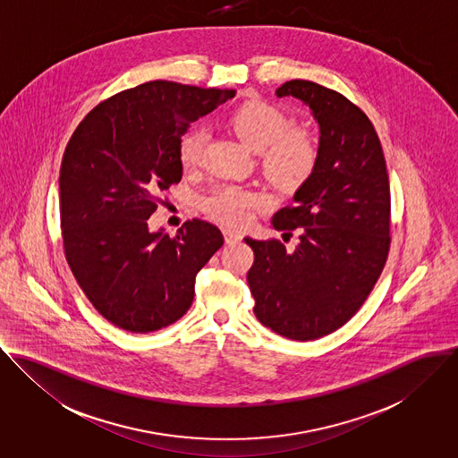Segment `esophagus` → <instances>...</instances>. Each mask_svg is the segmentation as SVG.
I'll use <instances>...</instances> for the list:
<instances>
[{
	"mask_svg": "<svg viewBox=\"0 0 458 458\" xmlns=\"http://www.w3.org/2000/svg\"><path fill=\"white\" fill-rule=\"evenodd\" d=\"M223 235H225V241H226V244H232V242H239V241L242 239V235H241L239 232H235V230H230V228H225V230H223Z\"/></svg>",
	"mask_w": 458,
	"mask_h": 458,
	"instance_id": "1",
	"label": "esophagus"
}]
</instances>
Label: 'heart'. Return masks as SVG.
I'll use <instances>...</instances> for the list:
<instances>
[{"label":"heart","instance_id":"heart-1","mask_svg":"<svg viewBox=\"0 0 458 458\" xmlns=\"http://www.w3.org/2000/svg\"><path fill=\"white\" fill-rule=\"evenodd\" d=\"M232 131L256 153L267 177L281 188L302 184L316 163V146L304 130H288L290 121L279 108L261 102L239 105L228 117ZM207 131L197 126L186 131L177 146L182 168H197L202 161ZM263 204L261 197L237 186L217 188L205 199V210L226 225H244L251 210Z\"/></svg>","mask_w":458,"mask_h":458}]
</instances>
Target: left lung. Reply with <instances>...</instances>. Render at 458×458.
I'll use <instances>...</instances> for the list:
<instances>
[{"instance_id":"obj_1","label":"left lung","mask_w":458,"mask_h":458,"mask_svg":"<svg viewBox=\"0 0 458 458\" xmlns=\"http://www.w3.org/2000/svg\"><path fill=\"white\" fill-rule=\"evenodd\" d=\"M276 97L309 106L319 142L293 202L272 216L276 230H299V246L288 253L279 241L246 237L254 251L248 284L261 325L314 341L355 316L386 263L390 184L377 133L348 98L301 79L284 82Z\"/></svg>"}]
</instances>
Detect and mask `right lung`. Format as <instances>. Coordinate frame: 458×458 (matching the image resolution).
<instances>
[{
	"instance_id": "add662e5",
	"label": "right lung",
	"mask_w": 458,
	"mask_h": 458,
	"mask_svg": "<svg viewBox=\"0 0 458 458\" xmlns=\"http://www.w3.org/2000/svg\"><path fill=\"white\" fill-rule=\"evenodd\" d=\"M235 89L151 81L97 105L73 131L59 172L68 265L95 309L115 327L148 334L175 323L197 274L225 239L193 219L174 237L149 230L157 195L182 177L177 146L190 124Z\"/></svg>"
}]
</instances>
